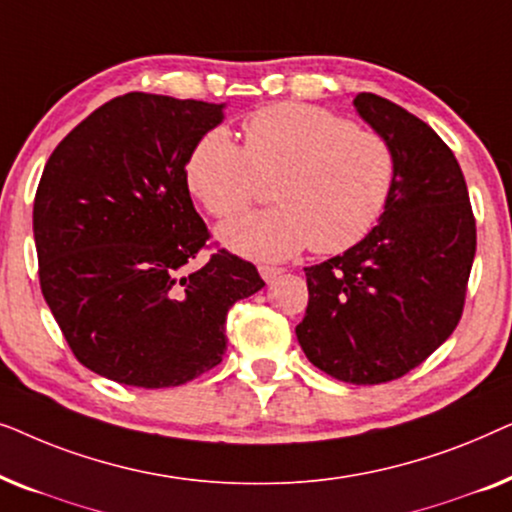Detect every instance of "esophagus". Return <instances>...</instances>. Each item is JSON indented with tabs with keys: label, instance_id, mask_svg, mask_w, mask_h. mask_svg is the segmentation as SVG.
<instances>
[{
	"label": "esophagus",
	"instance_id": "obj_1",
	"mask_svg": "<svg viewBox=\"0 0 512 512\" xmlns=\"http://www.w3.org/2000/svg\"><path fill=\"white\" fill-rule=\"evenodd\" d=\"M258 272H261V277L265 279V282H272V279H277L284 270L275 268V265H258Z\"/></svg>",
	"mask_w": 512,
	"mask_h": 512
}]
</instances>
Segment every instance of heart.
<instances>
[{"label": "heart", "instance_id": "heart-1", "mask_svg": "<svg viewBox=\"0 0 512 512\" xmlns=\"http://www.w3.org/2000/svg\"><path fill=\"white\" fill-rule=\"evenodd\" d=\"M244 146L209 130L186 158V184L216 219L254 205L272 184L277 207L221 228V242L258 261H284L307 244L340 254L359 244L387 207L396 156L380 132L333 111L277 102L244 118Z\"/></svg>", "mask_w": 512, "mask_h": 512}]
</instances>
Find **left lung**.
I'll list each match as a JSON object with an SVG mask.
<instances>
[{
	"mask_svg": "<svg viewBox=\"0 0 512 512\" xmlns=\"http://www.w3.org/2000/svg\"><path fill=\"white\" fill-rule=\"evenodd\" d=\"M354 107L396 156L380 223L342 256L305 268L310 363L349 384H382L429 359L457 328L475 256L464 172L424 121L373 93Z\"/></svg>",
	"mask_w": 512,
	"mask_h": 512,
	"instance_id": "8db88e82",
	"label": "left lung"
}]
</instances>
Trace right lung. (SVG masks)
Here are the masks:
<instances>
[{
    "mask_svg": "<svg viewBox=\"0 0 512 512\" xmlns=\"http://www.w3.org/2000/svg\"><path fill=\"white\" fill-rule=\"evenodd\" d=\"M223 104L128 93L76 125L34 195L39 284L69 349L118 384L179 387L219 366L226 317L263 289L254 263L219 249L186 184L195 142Z\"/></svg>",
    "mask_w": 512,
    "mask_h": 512,
    "instance_id": "right-lung-1",
    "label": "right lung"
}]
</instances>
